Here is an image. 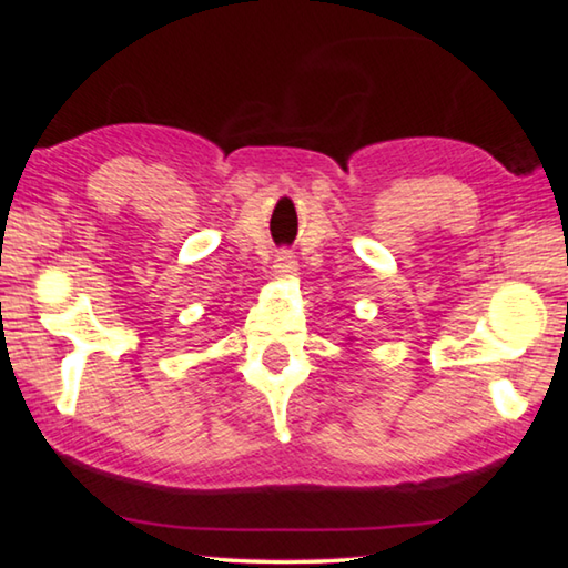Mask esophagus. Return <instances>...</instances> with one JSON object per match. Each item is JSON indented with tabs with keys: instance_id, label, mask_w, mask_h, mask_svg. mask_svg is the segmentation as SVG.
I'll list each match as a JSON object with an SVG mask.
<instances>
[{
	"instance_id": "esophagus-1",
	"label": "esophagus",
	"mask_w": 568,
	"mask_h": 568,
	"mask_svg": "<svg viewBox=\"0 0 568 568\" xmlns=\"http://www.w3.org/2000/svg\"><path fill=\"white\" fill-rule=\"evenodd\" d=\"M275 275L277 277H287L291 275L293 271H295V255H293V250H287V247H283V250H277L275 253Z\"/></svg>"
}]
</instances>
